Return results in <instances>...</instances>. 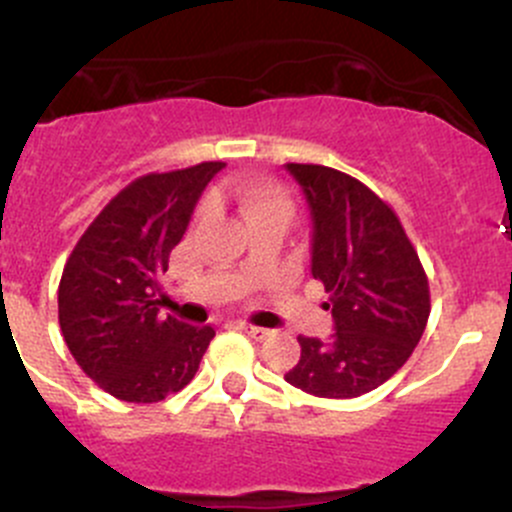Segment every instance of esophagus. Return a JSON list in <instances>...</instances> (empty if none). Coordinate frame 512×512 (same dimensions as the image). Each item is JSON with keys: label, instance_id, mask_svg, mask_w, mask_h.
I'll list each match as a JSON object with an SVG mask.
<instances>
[{"label": "esophagus", "instance_id": "34e87169", "mask_svg": "<svg viewBox=\"0 0 512 512\" xmlns=\"http://www.w3.org/2000/svg\"><path fill=\"white\" fill-rule=\"evenodd\" d=\"M237 327H240V329H245V332L250 334V337H255V339H265L267 334H270V329L255 327V324H250V322H237Z\"/></svg>", "mask_w": 512, "mask_h": 512}]
</instances>
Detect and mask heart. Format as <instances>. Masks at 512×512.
<instances>
[{"mask_svg":"<svg viewBox=\"0 0 512 512\" xmlns=\"http://www.w3.org/2000/svg\"><path fill=\"white\" fill-rule=\"evenodd\" d=\"M235 200L247 225L262 218H275L287 225L294 213L292 195L282 185L267 183V180H247V183H242L240 188H235ZM198 218H205V208H200Z\"/></svg>","mask_w":512,"mask_h":512,"instance_id":"heart-1","label":"heart"}]
</instances>
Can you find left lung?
Masks as SVG:
<instances>
[{
    "instance_id": "8db88e82",
    "label": "left lung",
    "mask_w": 512,
    "mask_h": 512,
    "mask_svg": "<svg viewBox=\"0 0 512 512\" xmlns=\"http://www.w3.org/2000/svg\"><path fill=\"white\" fill-rule=\"evenodd\" d=\"M312 213V275L334 317L332 339L297 337L285 379L319 399H354L389 381L414 354L431 289L399 215L361 180L314 163H287Z\"/></svg>"
}]
</instances>
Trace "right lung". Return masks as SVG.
I'll return each mask as SVG.
<instances>
[{
	"instance_id": "right-lung-1",
	"label": "right lung",
	"mask_w": 512,
	"mask_h": 512,
	"mask_svg": "<svg viewBox=\"0 0 512 512\" xmlns=\"http://www.w3.org/2000/svg\"><path fill=\"white\" fill-rule=\"evenodd\" d=\"M223 160L148 173L108 200L66 260L59 324L106 394L156 404L193 381L215 329L158 314V277Z\"/></svg>"
}]
</instances>
